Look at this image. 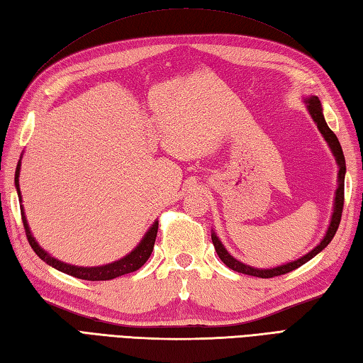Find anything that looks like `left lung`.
I'll return each mask as SVG.
<instances>
[{"instance_id": "1", "label": "left lung", "mask_w": 363, "mask_h": 363, "mask_svg": "<svg viewBox=\"0 0 363 363\" xmlns=\"http://www.w3.org/2000/svg\"><path fill=\"white\" fill-rule=\"evenodd\" d=\"M304 103L307 106V111L310 117H312L315 125L320 130L321 136L326 140L329 149L334 155L335 162L338 166V174H337V189H335V197H334V206H332V216H330V223L328 225V230L324 233L323 240L316 244V246L308 250L306 255L299 257L298 260H293V262H288L284 264H279L274 266V268H254V266L242 263L240 260H236L233 255H230V252L225 249V246L223 244V241L219 240V236L216 235V232L211 230V241L214 244V249H216V252L219 255L220 260H223L228 268L236 271V272H242V274H247V276H255V277H262V279H269V277H276V276H282L286 274V272H290L296 268H299L304 263H307L308 260H312L315 255H318L321 252V250L328 246V244L334 238L335 233H337V228L340 225V219H342V211H343V201H345V174H346V162H345V155L342 150V145H340L338 139L335 136V133L332 131L326 119H324V114H323V106H321V101L320 99L316 97V95H310V97L304 99Z\"/></svg>"}]
</instances>
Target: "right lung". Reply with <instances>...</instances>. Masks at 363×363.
Here are the masks:
<instances>
[{
  "mask_svg": "<svg viewBox=\"0 0 363 363\" xmlns=\"http://www.w3.org/2000/svg\"><path fill=\"white\" fill-rule=\"evenodd\" d=\"M21 157H23V153H21ZM20 169H21V158L18 160V164H17V169H16V179H13V182H16L18 201L21 203L20 180H18ZM20 211H21V220H23L28 241H29V244H31V247L34 249V252L39 255V258H42L43 262L50 264L51 268H55V269L61 271V272H65V274L73 276L77 279L92 280V282H94V280H111V279L121 277L123 274H128V272L139 269L140 266H143L150 258V254H152L153 246H155V240H157V232H158V220H155V223L150 225L149 230L144 233L143 240L139 241L138 246L133 249L130 254L122 257L121 260H116L113 263L101 264V266H77V264H70V263L57 260V258H55L53 255H50L45 249L40 247V244L37 242L35 238H34L31 228H29L28 219L25 216L23 205H20Z\"/></svg>",
  "mask_w": 363,
  "mask_h": 363,
  "instance_id": "right-lung-1",
  "label": "right lung"
}]
</instances>
